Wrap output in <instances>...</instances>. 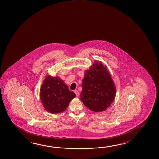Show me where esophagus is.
<instances>
[{"label":"esophagus","mask_w":159,"mask_h":159,"mask_svg":"<svg viewBox=\"0 0 159 159\" xmlns=\"http://www.w3.org/2000/svg\"><path fill=\"white\" fill-rule=\"evenodd\" d=\"M74 92L76 94V96H79V95H80V93H79V92L78 91H77V90H75Z\"/></svg>","instance_id":"obj_1"}]
</instances>
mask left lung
Here are the masks:
<instances>
[{
    "label": "left lung",
    "instance_id": "8db88e82",
    "mask_svg": "<svg viewBox=\"0 0 159 159\" xmlns=\"http://www.w3.org/2000/svg\"><path fill=\"white\" fill-rule=\"evenodd\" d=\"M80 99L88 109L95 112L109 108L116 96V88L106 66L95 61L85 71Z\"/></svg>",
    "mask_w": 159,
    "mask_h": 159
}]
</instances>
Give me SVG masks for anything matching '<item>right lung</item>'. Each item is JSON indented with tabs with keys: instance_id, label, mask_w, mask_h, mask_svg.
Returning <instances> with one entry per match:
<instances>
[{
	"instance_id": "obj_1",
	"label": "right lung",
	"mask_w": 159,
	"mask_h": 159,
	"mask_svg": "<svg viewBox=\"0 0 159 159\" xmlns=\"http://www.w3.org/2000/svg\"><path fill=\"white\" fill-rule=\"evenodd\" d=\"M76 96L59 77L47 76L40 91V98L44 108L49 113H61L66 111Z\"/></svg>"
}]
</instances>
